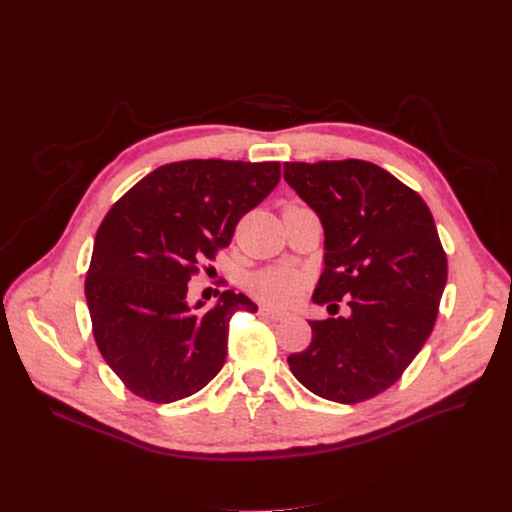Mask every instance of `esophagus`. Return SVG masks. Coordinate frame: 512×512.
Returning <instances> with one entry per match:
<instances>
[{"label":"esophagus","instance_id":"esophagus-1","mask_svg":"<svg viewBox=\"0 0 512 512\" xmlns=\"http://www.w3.org/2000/svg\"><path fill=\"white\" fill-rule=\"evenodd\" d=\"M259 315L265 317V319H272V321H280V319L286 317V313L276 311V309H270V307H261V309H259Z\"/></svg>","mask_w":512,"mask_h":512}]
</instances>
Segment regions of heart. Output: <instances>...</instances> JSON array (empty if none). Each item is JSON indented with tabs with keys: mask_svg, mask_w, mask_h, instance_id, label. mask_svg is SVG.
Masks as SVG:
<instances>
[{
	"mask_svg": "<svg viewBox=\"0 0 512 512\" xmlns=\"http://www.w3.org/2000/svg\"><path fill=\"white\" fill-rule=\"evenodd\" d=\"M305 286V276L290 267H270L253 274L247 282L249 292L265 305L288 307L299 299Z\"/></svg>",
	"mask_w": 512,
	"mask_h": 512,
	"instance_id": "1",
	"label": "heart"
}]
</instances>
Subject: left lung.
<instances>
[{"label":"left lung","mask_w":512,"mask_h":512,"mask_svg":"<svg viewBox=\"0 0 512 512\" xmlns=\"http://www.w3.org/2000/svg\"><path fill=\"white\" fill-rule=\"evenodd\" d=\"M284 180L324 226L313 303L351 307L309 321L311 344L288 365L313 394L355 405L388 390L432 334L446 253L425 201L369 161H286Z\"/></svg>","instance_id":"1"}]
</instances>
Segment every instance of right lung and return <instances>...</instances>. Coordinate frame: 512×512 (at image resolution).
<instances>
[{
	"label": "right lung",
	"instance_id": "add662e5",
	"mask_svg": "<svg viewBox=\"0 0 512 512\" xmlns=\"http://www.w3.org/2000/svg\"><path fill=\"white\" fill-rule=\"evenodd\" d=\"M278 182V161H176L107 211L85 297L99 353L132 394L168 405L220 373L232 315L257 305L234 290L207 311L203 301L188 305V280Z\"/></svg>",
	"mask_w": 512,
	"mask_h": 512
}]
</instances>
